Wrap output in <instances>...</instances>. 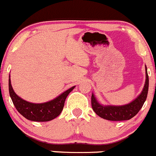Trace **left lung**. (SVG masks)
I'll return each instance as SVG.
<instances>
[{
	"instance_id": "8db88e82",
	"label": "left lung",
	"mask_w": 156,
	"mask_h": 156,
	"mask_svg": "<svg viewBox=\"0 0 156 156\" xmlns=\"http://www.w3.org/2000/svg\"><path fill=\"white\" fill-rule=\"evenodd\" d=\"M145 83L142 92L134 100L123 106H102L99 103L93 93L92 94V106L98 116L105 120L112 121H120V120H130L134 117L144 105L146 100L148 91V75L147 68L145 66Z\"/></svg>"
}]
</instances>
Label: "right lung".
I'll return each instance as SVG.
<instances>
[{
	"mask_svg": "<svg viewBox=\"0 0 156 156\" xmlns=\"http://www.w3.org/2000/svg\"><path fill=\"white\" fill-rule=\"evenodd\" d=\"M8 87L10 96L12 98L13 104L20 114L27 120L32 121L46 122L54 120L61 114L64 108L66 98L75 86L71 87L53 100L43 103H33L27 102L16 95L11 84L10 76Z\"/></svg>",
	"mask_w": 156,
	"mask_h": 156,
	"instance_id": "add662e5",
	"label": "right lung"
}]
</instances>
